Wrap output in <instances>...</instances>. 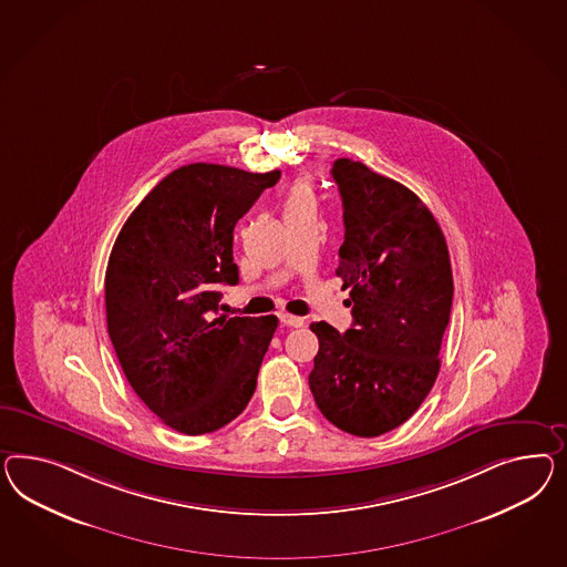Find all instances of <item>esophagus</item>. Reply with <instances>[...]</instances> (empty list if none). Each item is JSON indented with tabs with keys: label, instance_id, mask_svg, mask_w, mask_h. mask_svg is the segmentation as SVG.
Instances as JSON below:
<instances>
[{
	"label": "esophagus",
	"instance_id": "esophagus-1",
	"mask_svg": "<svg viewBox=\"0 0 567 567\" xmlns=\"http://www.w3.org/2000/svg\"><path fill=\"white\" fill-rule=\"evenodd\" d=\"M280 323L282 326H289V328H301L306 320L303 318H299V316H291V313H282L280 316Z\"/></svg>",
	"mask_w": 567,
	"mask_h": 567
}]
</instances>
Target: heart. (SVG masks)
Wrapping results in <instances>:
<instances>
[{
  "instance_id": "heart-1",
  "label": "heart",
  "mask_w": 567,
  "mask_h": 567,
  "mask_svg": "<svg viewBox=\"0 0 567 567\" xmlns=\"http://www.w3.org/2000/svg\"><path fill=\"white\" fill-rule=\"evenodd\" d=\"M295 206H313V192L303 179L292 184L289 194H287V199H285V210L295 208Z\"/></svg>"
}]
</instances>
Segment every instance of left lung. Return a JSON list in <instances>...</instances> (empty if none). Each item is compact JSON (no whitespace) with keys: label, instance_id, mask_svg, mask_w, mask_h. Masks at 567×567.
<instances>
[{"label":"left lung","instance_id":"8db88e82","mask_svg":"<svg viewBox=\"0 0 567 567\" xmlns=\"http://www.w3.org/2000/svg\"><path fill=\"white\" fill-rule=\"evenodd\" d=\"M332 177L344 208L337 276L351 289L352 326L309 328L320 351L309 388L338 429L378 437L427 399L454 297L445 237L409 187L359 161L338 158Z\"/></svg>","mask_w":567,"mask_h":567}]
</instances>
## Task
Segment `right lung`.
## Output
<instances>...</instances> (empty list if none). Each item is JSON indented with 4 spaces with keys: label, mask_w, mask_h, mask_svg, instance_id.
Here are the masks:
<instances>
[{
    "label": "right lung",
    "mask_w": 567,
    "mask_h": 567,
    "mask_svg": "<svg viewBox=\"0 0 567 567\" xmlns=\"http://www.w3.org/2000/svg\"><path fill=\"white\" fill-rule=\"evenodd\" d=\"M280 171L194 163L168 173L109 256V338L140 400L185 435L225 427L256 392L278 320L218 316L237 285L233 229Z\"/></svg>",
    "instance_id": "obj_1"
}]
</instances>
